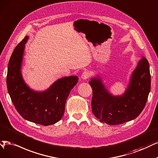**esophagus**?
<instances>
[{"label": "esophagus", "mask_w": 158, "mask_h": 158, "mask_svg": "<svg viewBox=\"0 0 158 158\" xmlns=\"http://www.w3.org/2000/svg\"><path fill=\"white\" fill-rule=\"evenodd\" d=\"M89 77H90V73L87 71H85L84 72H83L82 74H81V79H83L84 80L89 79Z\"/></svg>", "instance_id": "1"}]
</instances>
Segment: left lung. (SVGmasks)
Instances as JSON below:
<instances>
[{
  "label": "left lung",
  "mask_w": 158,
  "mask_h": 158,
  "mask_svg": "<svg viewBox=\"0 0 158 158\" xmlns=\"http://www.w3.org/2000/svg\"><path fill=\"white\" fill-rule=\"evenodd\" d=\"M92 89V110L103 123L118 125L136 118L147 103L150 91L149 64L143 57L134 70L124 94L114 96L108 92L100 78L89 82Z\"/></svg>",
  "instance_id": "obj_1"
}]
</instances>
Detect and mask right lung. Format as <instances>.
I'll list each match as a JSON object with an SVG mask.
<instances>
[{
	"label": "right lung",
	"mask_w": 158,
	"mask_h": 158,
	"mask_svg": "<svg viewBox=\"0 0 158 158\" xmlns=\"http://www.w3.org/2000/svg\"><path fill=\"white\" fill-rule=\"evenodd\" d=\"M28 38L25 36L16 46L10 57L6 77L8 91L16 110L23 118L43 126L54 124L62 118L66 100L77 83L78 77H64L44 92L31 90L25 83L21 72Z\"/></svg>",
	"instance_id": "obj_1"
}]
</instances>
